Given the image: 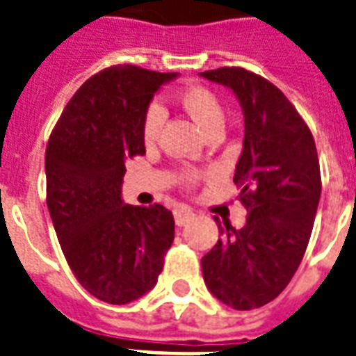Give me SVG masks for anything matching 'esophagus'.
I'll return each instance as SVG.
<instances>
[{
    "instance_id": "esophagus-1",
    "label": "esophagus",
    "mask_w": 356,
    "mask_h": 356,
    "mask_svg": "<svg viewBox=\"0 0 356 356\" xmlns=\"http://www.w3.org/2000/svg\"><path fill=\"white\" fill-rule=\"evenodd\" d=\"M193 217H195V211L191 208H187V206H180L178 209H175V221L178 227H184L187 222L191 221Z\"/></svg>"
}]
</instances>
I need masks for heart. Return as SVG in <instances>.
Listing matches in <instances>:
<instances>
[{"label":"heart","instance_id":"b5f03b06","mask_svg":"<svg viewBox=\"0 0 356 356\" xmlns=\"http://www.w3.org/2000/svg\"><path fill=\"white\" fill-rule=\"evenodd\" d=\"M178 102L206 134H211V131L222 128V120H225L222 104L213 90L206 89V87H189V89L181 90L180 96H178ZM163 122V109L156 106V104L148 107L147 115H145V122H143V139L147 143H154L158 139ZM187 180H195V175L189 172Z\"/></svg>","mask_w":356,"mask_h":356}]
</instances>
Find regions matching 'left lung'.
<instances>
[{
    "label": "left lung",
    "instance_id": "1",
    "mask_svg": "<svg viewBox=\"0 0 356 356\" xmlns=\"http://www.w3.org/2000/svg\"><path fill=\"white\" fill-rule=\"evenodd\" d=\"M238 98L245 118L243 150L234 184L247 208L243 228L221 227L202 258L204 282L234 310L260 308L280 296L301 264L321 197V176L310 129L261 76L225 66L200 72Z\"/></svg>",
    "mask_w": 356,
    "mask_h": 356
}]
</instances>
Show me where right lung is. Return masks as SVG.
<instances>
[{"instance_id": "right-lung-1", "label": "right lung", "mask_w": 356, "mask_h": 356, "mask_svg": "<svg viewBox=\"0 0 356 356\" xmlns=\"http://www.w3.org/2000/svg\"><path fill=\"white\" fill-rule=\"evenodd\" d=\"M178 78L117 65L87 79L46 148L48 209L68 266L90 296L128 305L152 290L175 239L172 211L122 200L126 161L143 156V122L161 85Z\"/></svg>"}]
</instances>
